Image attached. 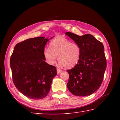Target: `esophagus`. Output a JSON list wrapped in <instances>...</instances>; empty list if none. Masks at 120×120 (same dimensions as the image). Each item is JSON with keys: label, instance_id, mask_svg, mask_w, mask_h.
Listing matches in <instances>:
<instances>
[{"label": "esophagus", "instance_id": "34e87169", "mask_svg": "<svg viewBox=\"0 0 120 120\" xmlns=\"http://www.w3.org/2000/svg\"><path fill=\"white\" fill-rule=\"evenodd\" d=\"M57 73L58 74H60L61 72H62V70L60 69V68H57Z\"/></svg>", "mask_w": 120, "mask_h": 120}]
</instances>
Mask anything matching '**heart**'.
Masks as SVG:
<instances>
[{
  "label": "heart",
  "instance_id": "obj_1",
  "mask_svg": "<svg viewBox=\"0 0 120 120\" xmlns=\"http://www.w3.org/2000/svg\"><path fill=\"white\" fill-rule=\"evenodd\" d=\"M50 48L44 50V56L48 64L52 65L58 57V61L65 68H71L77 64L80 57V48L75 43L65 38L56 39L50 43Z\"/></svg>",
  "mask_w": 120,
  "mask_h": 120
}]
</instances>
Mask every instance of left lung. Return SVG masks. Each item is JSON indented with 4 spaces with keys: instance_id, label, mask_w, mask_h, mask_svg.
I'll list each match as a JSON object with an SVG mask.
<instances>
[{
    "instance_id": "obj_1",
    "label": "left lung",
    "mask_w": 120,
    "mask_h": 120,
    "mask_svg": "<svg viewBox=\"0 0 120 120\" xmlns=\"http://www.w3.org/2000/svg\"><path fill=\"white\" fill-rule=\"evenodd\" d=\"M65 34L74 41L81 51L77 64L67 70L68 88L76 96L90 95L98 90L104 79L107 66L104 45L90 34L82 36L69 32Z\"/></svg>"
}]
</instances>
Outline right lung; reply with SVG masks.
Wrapping results in <instances>:
<instances>
[{"label":"right lung","instance_id":"1","mask_svg":"<svg viewBox=\"0 0 120 120\" xmlns=\"http://www.w3.org/2000/svg\"><path fill=\"white\" fill-rule=\"evenodd\" d=\"M48 40L39 37L17 43L10 58L13 82L20 92L29 98L46 96L52 79L57 74L55 66L45 61L44 50Z\"/></svg>","mask_w":120,"mask_h":120}]
</instances>
